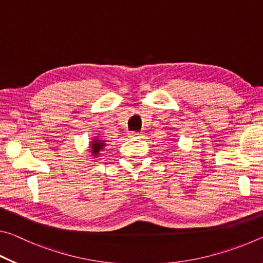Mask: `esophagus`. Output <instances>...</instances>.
Returning <instances> with one entry per match:
<instances>
[{
  "label": "esophagus",
  "instance_id": "34e87169",
  "mask_svg": "<svg viewBox=\"0 0 263 263\" xmlns=\"http://www.w3.org/2000/svg\"><path fill=\"white\" fill-rule=\"evenodd\" d=\"M142 136V132H136V131H132L130 133V137L131 138H140Z\"/></svg>",
  "mask_w": 263,
  "mask_h": 263
}]
</instances>
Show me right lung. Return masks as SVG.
Segmentation results:
<instances>
[{
	"mask_svg": "<svg viewBox=\"0 0 263 263\" xmlns=\"http://www.w3.org/2000/svg\"><path fill=\"white\" fill-rule=\"evenodd\" d=\"M103 146H104V142L102 140H94L91 145V152L96 155L102 148H103Z\"/></svg>",
	"mask_w": 263,
	"mask_h": 263,
	"instance_id": "obj_1",
	"label": "right lung"
}]
</instances>
